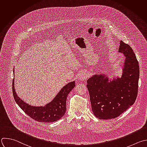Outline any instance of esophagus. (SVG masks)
<instances>
[{
	"instance_id": "obj_1",
	"label": "esophagus",
	"mask_w": 147,
	"mask_h": 147,
	"mask_svg": "<svg viewBox=\"0 0 147 147\" xmlns=\"http://www.w3.org/2000/svg\"><path fill=\"white\" fill-rule=\"evenodd\" d=\"M87 74L85 73H82L79 75V79L80 81H84L87 78Z\"/></svg>"
}]
</instances>
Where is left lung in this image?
Here are the masks:
<instances>
[{"label":"left lung","instance_id":"1","mask_svg":"<svg viewBox=\"0 0 147 147\" xmlns=\"http://www.w3.org/2000/svg\"><path fill=\"white\" fill-rule=\"evenodd\" d=\"M119 53L126 58L121 77L109 80L102 73L87 80L92 110L100 119L118 117L134 104L137 96L140 69L136 57L131 47L122 41Z\"/></svg>","mask_w":147,"mask_h":147}]
</instances>
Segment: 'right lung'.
<instances>
[{
  "mask_svg": "<svg viewBox=\"0 0 147 147\" xmlns=\"http://www.w3.org/2000/svg\"><path fill=\"white\" fill-rule=\"evenodd\" d=\"M74 86L75 81L66 84L54 99L45 106H30L21 99L14 88V78L13 81V93L16 102L28 116L38 122L49 123L59 120L65 115L66 111L67 97Z\"/></svg>",
  "mask_w": 147,
  "mask_h": 147,
  "instance_id": "add662e5",
  "label": "right lung"
}]
</instances>
